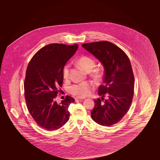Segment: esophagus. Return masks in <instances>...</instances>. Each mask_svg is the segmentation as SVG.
Instances as JSON below:
<instances>
[{"label": "esophagus", "mask_w": 160, "mask_h": 160, "mask_svg": "<svg viewBox=\"0 0 160 160\" xmlns=\"http://www.w3.org/2000/svg\"><path fill=\"white\" fill-rule=\"evenodd\" d=\"M85 98H83V97H77L75 98V99H84Z\"/></svg>", "instance_id": "34e87169"}]
</instances>
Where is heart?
I'll return each mask as SVG.
<instances>
[{
    "label": "heart",
    "instance_id": "heart-1",
    "mask_svg": "<svg viewBox=\"0 0 160 160\" xmlns=\"http://www.w3.org/2000/svg\"><path fill=\"white\" fill-rule=\"evenodd\" d=\"M77 64L87 72H90L95 65V61L91 57L84 56L80 58L77 61ZM69 73V65H66L63 69V77L64 78H67ZM91 73L98 76L100 74V70L95 69L91 71ZM92 84L89 82H83L79 83L74 84L71 86L69 88V91L79 97H84L89 95L91 90Z\"/></svg>",
    "mask_w": 160,
    "mask_h": 160
}]
</instances>
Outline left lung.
Returning <instances> with one entry per match:
<instances>
[{
  "label": "left lung",
  "instance_id": "left-lung-1",
  "mask_svg": "<svg viewBox=\"0 0 160 160\" xmlns=\"http://www.w3.org/2000/svg\"><path fill=\"white\" fill-rule=\"evenodd\" d=\"M82 47L105 69L103 84L98 88V95L102 97L95 100L92 118L101 125L110 127L121 120L132 103L134 77L131 62L121 48L108 41L86 43Z\"/></svg>",
  "mask_w": 160,
  "mask_h": 160
}]
</instances>
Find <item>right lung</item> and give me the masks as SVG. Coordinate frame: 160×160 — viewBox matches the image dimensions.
Wrapping results in <instances>:
<instances>
[{
  "label": "right lung",
  "mask_w": 160,
  "mask_h": 160,
  "mask_svg": "<svg viewBox=\"0 0 160 160\" xmlns=\"http://www.w3.org/2000/svg\"><path fill=\"white\" fill-rule=\"evenodd\" d=\"M77 44L54 43L33 55L26 69L24 97L29 112L39 127L48 131L59 129L68 122V107L75 99L67 95L60 104L56 101L63 83V69L76 52Z\"/></svg>",
  "instance_id": "right-lung-1"
}]
</instances>
